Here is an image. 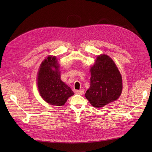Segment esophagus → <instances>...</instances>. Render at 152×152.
Here are the masks:
<instances>
[{
	"label": "esophagus",
	"mask_w": 152,
	"mask_h": 152,
	"mask_svg": "<svg viewBox=\"0 0 152 152\" xmlns=\"http://www.w3.org/2000/svg\"><path fill=\"white\" fill-rule=\"evenodd\" d=\"M76 93L77 94L82 95V94L84 93V91L81 89V90H76Z\"/></svg>",
	"instance_id": "obj_1"
}]
</instances>
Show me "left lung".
Segmentation results:
<instances>
[{"instance_id": "obj_1", "label": "left lung", "mask_w": 152, "mask_h": 152, "mask_svg": "<svg viewBox=\"0 0 152 152\" xmlns=\"http://www.w3.org/2000/svg\"><path fill=\"white\" fill-rule=\"evenodd\" d=\"M90 72V86L85 95L92 106L102 107L119 98L123 88L121 75L109 56L99 55Z\"/></svg>"}]
</instances>
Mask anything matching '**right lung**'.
Masks as SVG:
<instances>
[{
    "instance_id": "right-lung-1",
    "label": "right lung",
    "mask_w": 152,
    "mask_h": 152,
    "mask_svg": "<svg viewBox=\"0 0 152 152\" xmlns=\"http://www.w3.org/2000/svg\"><path fill=\"white\" fill-rule=\"evenodd\" d=\"M59 64L56 56H49L42 62L37 74L40 96L47 103L62 106L74 94L69 86L61 80Z\"/></svg>"
}]
</instances>
